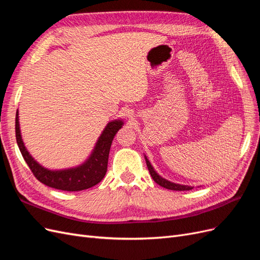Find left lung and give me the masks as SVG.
Masks as SVG:
<instances>
[{"instance_id":"obj_1","label":"left lung","mask_w":260,"mask_h":260,"mask_svg":"<svg viewBox=\"0 0 260 260\" xmlns=\"http://www.w3.org/2000/svg\"><path fill=\"white\" fill-rule=\"evenodd\" d=\"M145 160H146V165H147V168H148V171L149 174H151L153 180L155 181V182L157 184H159L160 186L162 187H166L168 188V190H174V191H190L192 190V186H187V185H181V184H176V183H172L170 182V181L166 180L161 178L160 176H158V174L154 170V168L152 167V165L149 164L148 159L145 157Z\"/></svg>"}]
</instances>
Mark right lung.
Here are the masks:
<instances>
[{"label":"right lung","instance_id":"add662e5","mask_svg":"<svg viewBox=\"0 0 260 260\" xmlns=\"http://www.w3.org/2000/svg\"><path fill=\"white\" fill-rule=\"evenodd\" d=\"M121 120H115L106 125L93 149V153L81 166L57 171H52L42 167L28 153L20 136L18 112L16 113V120H15V133H16V141L23 159L27 162L34 176L41 183L53 188H57V190L75 192L92 187L101 182L102 179L105 177L109 149H111L114 137L121 128Z\"/></svg>","mask_w":260,"mask_h":260}]
</instances>
